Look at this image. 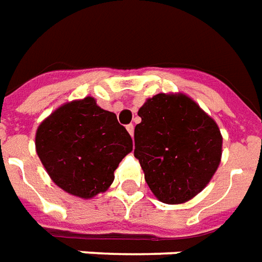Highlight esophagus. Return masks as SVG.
<instances>
[{"label": "esophagus", "instance_id": "esophagus-1", "mask_svg": "<svg viewBox=\"0 0 262 262\" xmlns=\"http://www.w3.org/2000/svg\"><path fill=\"white\" fill-rule=\"evenodd\" d=\"M126 129L127 132H129V135L133 137V135H135V125H133V123H129V125L126 126Z\"/></svg>", "mask_w": 262, "mask_h": 262}]
</instances>
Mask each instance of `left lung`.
<instances>
[{
    "label": "left lung",
    "mask_w": 262,
    "mask_h": 262,
    "mask_svg": "<svg viewBox=\"0 0 262 262\" xmlns=\"http://www.w3.org/2000/svg\"><path fill=\"white\" fill-rule=\"evenodd\" d=\"M135 157L154 195L183 203L202 191L217 170L223 137L217 123L184 95H159L139 110Z\"/></svg>",
    "instance_id": "obj_1"
}]
</instances>
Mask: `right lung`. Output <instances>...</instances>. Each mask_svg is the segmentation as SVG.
I'll return each instance as SVG.
<instances>
[{"mask_svg": "<svg viewBox=\"0 0 262 262\" xmlns=\"http://www.w3.org/2000/svg\"><path fill=\"white\" fill-rule=\"evenodd\" d=\"M35 147L53 183L88 199L113 184L114 170L133 143L115 114L85 97L48 117L38 127Z\"/></svg>", "mask_w": 262, "mask_h": 262, "instance_id": "1", "label": "right lung"}]
</instances>
